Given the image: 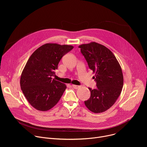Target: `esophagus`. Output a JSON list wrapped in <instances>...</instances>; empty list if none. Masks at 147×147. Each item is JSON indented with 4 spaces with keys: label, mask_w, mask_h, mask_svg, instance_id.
I'll list each match as a JSON object with an SVG mask.
<instances>
[{
    "label": "esophagus",
    "mask_w": 147,
    "mask_h": 147,
    "mask_svg": "<svg viewBox=\"0 0 147 147\" xmlns=\"http://www.w3.org/2000/svg\"><path fill=\"white\" fill-rule=\"evenodd\" d=\"M72 87L73 88H74V89H77V88H78L80 87V86H77V85H72Z\"/></svg>",
    "instance_id": "obj_1"
}]
</instances>
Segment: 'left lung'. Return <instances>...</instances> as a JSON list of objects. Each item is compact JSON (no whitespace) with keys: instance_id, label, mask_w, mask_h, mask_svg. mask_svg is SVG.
Here are the masks:
<instances>
[{"instance_id":"left-lung-1","label":"left lung","mask_w":147,"mask_h":147,"mask_svg":"<svg viewBox=\"0 0 147 147\" xmlns=\"http://www.w3.org/2000/svg\"><path fill=\"white\" fill-rule=\"evenodd\" d=\"M89 68L95 72L94 79L96 88H89L90 98L84 101L87 108L94 113L107 111L121 94L123 76L121 67L113 53L95 42L79 46Z\"/></svg>"}]
</instances>
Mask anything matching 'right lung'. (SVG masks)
I'll list each match as a JSON object with an SVG mask.
<instances>
[{
	"instance_id": "right-lung-1",
	"label": "right lung",
	"mask_w": 147,
	"mask_h": 147,
	"mask_svg": "<svg viewBox=\"0 0 147 147\" xmlns=\"http://www.w3.org/2000/svg\"><path fill=\"white\" fill-rule=\"evenodd\" d=\"M73 48L71 45L46 44L30 57L21 76L20 86L28 102L36 109H51L66 90L65 84L52 77L61 57Z\"/></svg>"
}]
</instances>
